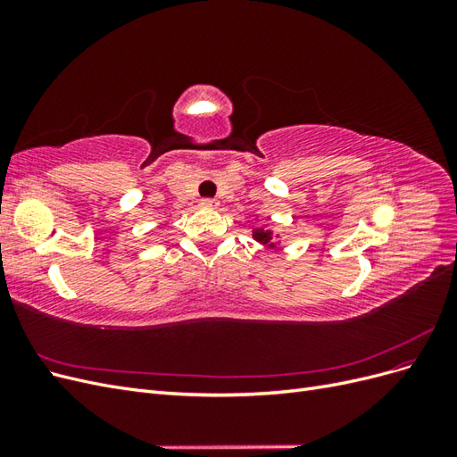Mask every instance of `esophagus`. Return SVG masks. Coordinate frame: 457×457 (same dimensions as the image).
I'll return each instance as SVG.
<instances>
[{"label":"esophagus","instance_id":"esophagus-1","mask_svg":"<svg viewBox=\"0 0 457 457\" xmlns=\"http://www.w3.org/2000/svg\"><path fill=\"white\" fill-rule=\"evenodd\" d=\"M202 205L207 207V210H215V207L219 205V202L213 200V198H205V200H202Z\"/></svg>","mask_w":457,"mask_h":457}]
</instances>
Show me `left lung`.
Here are the masks:
<instances>
[{"label":"left lung","mask_w":457,"mask_h":457,"mask_svg":"<svg viewBox=\"0 0 457 457\" xmlns=\"http://www.w3.org/2000/svg\"><path fill=\"white\" fill-rule=\"evenodd\" d=\"M252 232H253V240L259 242L262 247H267V250H274L276 245H280V234H276L272 228L255 227Z\"/></svg>","instance_id":"1"}]
</instances>
